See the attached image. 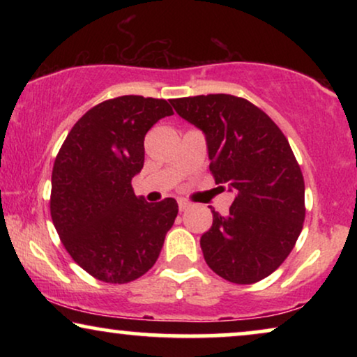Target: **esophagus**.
<instances>
[{
    "mask_svg": "<svg viewBox=\"0 0 357 357\" xmlns=\"http://www.w3.org/2000/svg\"><path fill=\"white\" fill-rule=\"evenodd\" d=\"M190 206H192V204H190L187 199H182V198L178 199V209H180V211H187Z\"/></svg>",
    "mask_w": 357,
    "mask_h": 357,
    "instance_id": "obj_1",
    "label": "esophagus"
}]
</instances>
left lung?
I'll return each mask as SVG.
<instances>
[{
  "mask_svg": "<svg viewBox=\"0 0 357 357\" xmlns=\"http://www.w3.org/2000/svg\"><path fill=\"white\" fill-rule=\"evenodd\" d=\"M177 114L206 136L214 182L236 192L227 216L213 209L199 241L208 266L224 280L252 284L278 270L305 218V185L289 141L261 109L242 97L172 99Z\"/></svg>",
  "mask_w": 357,
  "mask_h": 357,
  "instance_id": "8db88e82",
  "label": "left lung"
}]
</instances>
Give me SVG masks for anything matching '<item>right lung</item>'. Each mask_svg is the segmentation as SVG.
<instances>
[{
	"label": "right lung",
	"instance_id": "right-lung-1",
	"mask_svg": "<svg viewBox=\"0 0 357 357\" xmlns=\"http://www.w3.org/2000/svg\"><path fill=\"white\" fill-rule=\"evenodd\" d=\"M169 115L164 99L105 100L76 121L56 155L52 221L73 260L97 280L123 284L143 276L177 218L174 198L153 204L131 187L144 164L146 133Z\"/></svg>",
	"mask_w": 357,
	"mask_h": 357
}]
</instances>
